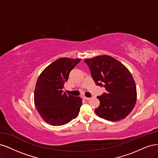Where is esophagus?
Returning <instances> with one entry per match:
<instances>
[{
  "mask_svg": "<svg viewBox=\"0 0 158 158\" xmlns=\"http://www.w3.org/2000/svg\"><path fill=\"white\" fill-rule=\"evenodd\" d=\"M83 98H84L85 100H90V98H88V97H86V96H84V97H83Z\"/></svg>",
  "mask_w": 158,
  "mask_h": 158,
  "instance_id": "1",
  "label": "esophagus"
}]
</instances>
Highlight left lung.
Instances as JSON below:
<instances>
[{
	"label": "left lung",
	"instance_id": "1",
	"mask_svg": "<svg viewBox=\"0 0 158 158\" xmlns=\"http://www.w3.org/2000/svg\"><path fill=\"white\" fill-rule=\"evenodd\" d=\"M97 85L106 93L98 96L100 106L94 111L100 118L115 121L125 118L134 108L136 88L133 75L118 60L108 55L85 60Z\"/></svg>",
	"mask_w": 158,
	"mask_h": 158
}]
</instances>
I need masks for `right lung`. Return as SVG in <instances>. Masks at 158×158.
<instances>
[{"label":"right lung","instance_id":"add662e5","mask_svg":"<svg viewBox=\"0 0 158 158\" xmlns=\"http://www.w3.org/2000/svg\"><path fill=\"white\" fill-rule=\"evenodd\" d=\"M81 60L59 58L47 66L38 77L34 92L35 106L41 118L50 125H65L79 114L82 99L66 94L62 89L70 72Z\"/></svg>","mask_w":158,"mask_h":158}]
</instances>
